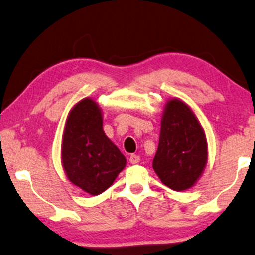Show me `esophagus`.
Masks as SVG:
<instances>
[{"label": "esophagus", "mask_w": 255, "mask_h": 255, "mask_svg": "<svg viewBox=\"0 0 255 255\" xmlns=\"http://www.w3.org/2000/svg\"><path fill=\"white\" fill-rule=\"evenodd\" d=\"M140 162V157L138 155H131L130 156V163L131 164H137Z\"/></svg>", "instance_id": "1"}]
</instances>
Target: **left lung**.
Here are the masks:
<instances>
[{
	"label": "left lung",
	"instance_id": "1",
	"mask_svg": "<svg viewBox=\"0 0 255 255\" xmlns=\"http://www.w3.org/2000/svg\"><path fill=\"white\" fill-rule=\"evenodd\" d=\"M207 158L206 134L199 119L184 102L170 99L163 111L153 170L170 189L187 190L201 177Z\"/></svg>",
	"mask_w": 255,
	"mask_h": 255
}]
</instances>
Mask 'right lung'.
Instances as JSON below:
<instances>
[{"instance_id":"1","label":"right lung","mask_w":255,"mask_h":255,"mask_svg":"<svg viewBox=\"0 0 255 255\" xmlns=\"http://www.w3.org/2000/svg\"><path fill=\"white\" fill-rule=\"evenodd\" d=\"M61 161L72 183L91 195L105 191L125 168L127 159L103 130V115L91 98L80 100L68 113Z\"/></svg>"}]
</instances>
